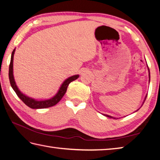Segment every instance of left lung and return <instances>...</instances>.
I'll return each mask as SVG.
<instances>
[{"instance_id": "1", "label": "left lung", "mask_w": 160, "mask_h": 160, "mask_svg": "<svg viewBox=\"0 0 160 160\" xmlns=\"http://www.w3.org/2000/svg\"><path fill=\"white\" fill-rule=\"evenodd\" d=\"M147 67H148V77H149V83H150V80H151V75H150V70H149V68H148V65H147ZM146 97H147V94L146 95V96H145V98H144V100H143V103H142V106L143 105V103H144V102H145V100H146ZM142 106H141V107L137 109V111H135L134 112H137L139 110V109L142 108ZM102 115H104V116H105V117H109V118H114V119H116V118H114V117H112V116H109V115H108V114H102Z\"/></svg>"}]
</instances>
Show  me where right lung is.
<instances>
[{"label":"right lung","mask_w":160,"mask_h":160,"mask_svg":"<svg viewBox=\"0 0 160 160\" xmlns=\"http://www.w3.org/2000/svg\"><path fill=\"white\" fill-rule=\"evenodd\" d=\"M14 52H15V48L12 52L11 61H10V64H9V82H10L11 87H12V89H14L16 93H17V95L18 96V98H19L27 106H28V107L32 109L48 108L50 107H52V106L55 105L59 101H60V100L62 98V97H63L64 95L65 94L68 84L79 78V75H74V76H71L69 78H68L67 79H66L61 84V86L59 87V90L58 91L57 93H56L54 96L51 97V98L46 99V100H40V101L32 98H31V97H29L26 96V94H24L23 93H22L20 91V89L18 88L17 84H16L14 78V74H13V60H14Z\"/></svg>","instance_id":"1"}]
</instances>
